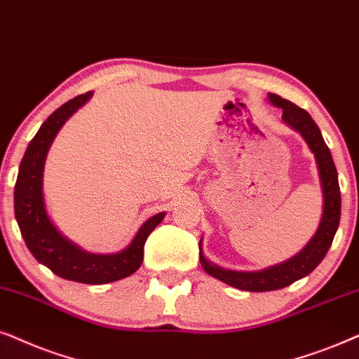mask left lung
Masks as SVG:
<instances>
[{
  "mask_svg": "<svg viewBox=\"0 0 359 359\" xmlns=\"http://www.w3.org/2000/svg\"><path fill=\"white\" fill-rule=\"evenodd\" d=\"M267 97H269V102L272 104L283 108L284 123H287L290 128L299 131L309 144L310 151L313 152L323 192V213L317 231H315L313 238L305 245L302 251L297 252L294 257H290V259L280 262L277 266L267 267L264 271L240 272L224 269V267L210 262L203 256L202 245H198L200 264H202L203 269L210 276L217 277V279L231 285V287L248 290V292H267V290L283 289L294 284L295 280L309 276L322 262L330 246H332L341 215V195L337 167L332 159V152H330L328 146L325 144L318 126L305 109L299 108L297 104L289 102V100L280 98L276 93H269Z\"/></svg>",
  "mask_w": 359,
  "mask_h": 359,
  "instance_id": "left-lung-1",
  "label": "left lung"
}]
</instances>
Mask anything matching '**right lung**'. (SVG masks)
Returning <instances> with one entry per match:
<instances>
[{
	"label": "right lung",
	"mask_w": 359,
	"mask_h": 359,
	"mask_svg": "<svg viewBox=\"0 0 359 359\" xmlns=\"http://www.w3.org/2000/svg\"><path fill=\"white\" fill-rule=\"evenodd\" d=\"M92 92L79 95L57 108L42 123L27 146L14 185V215L32 256L62 279L82 284H107L135 274L144 257V243L165 217L161 212L140 228L128 248L116 255H92L62 235L47 215L42 174L47 151L64 123L92 98Z\"/></svg>",
	"instance_id": "add662e5"
}]
</instances>
